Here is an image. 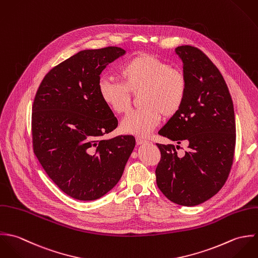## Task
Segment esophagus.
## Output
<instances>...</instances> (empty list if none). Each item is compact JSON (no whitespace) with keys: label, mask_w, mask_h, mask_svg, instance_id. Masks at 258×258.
<instances>
[{"label":"esophagus","mask_w":258,"mask_h":258,"mask_svg":"<svg viewBox=\"0 0 258 258\" xmlns=\"http://www.w3.org/2000/svg\"><path fill=\"white\" fill-rule=\"evenodd\" d=\"M136 142H137L138 145H144V144H147V143H148V140L138 137V138H136Z\"/></svg>","instance_id":"esophagus-1"}]
</instances>
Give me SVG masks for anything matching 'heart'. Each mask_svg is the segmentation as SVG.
<instances>
[{
  "label": "heart",
  "mask_w": 258,
  "mask_h": 258,
  "mask_svg": "<svg viewBox=\"0 0 258 258\" xmlns=\"http://www.w3.org/2000/svg\"><path fill=\"white\" fill-rule=\"evenodd\" d=\"M121 83L103 79L99 95L112 112L126 113L133 97L141 95L142 108L127 114L121 128L124 133L146 137L161 120L171 118L182 107L188 89L183 71L150 53H141L127 60L119 70Z\"/></svg>",
  "instance_id": "b5f03b06"
}]
</instances>
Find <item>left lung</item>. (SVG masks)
Here are the masks:
<instances>
[{
  "mask_svg": "<svg viewBox=\"0 0 258 258\" xmlns=\"http://www.w3.org/2000/svg\"><path fill=\"white\" fill-rule=\"evenodd\" d=\"M183 62L188 89L184 103L158 135L180 145L188 143L185 155L179 146L156 144L160 160L156 184L172 203L201 205L224 185L233 162L236 130L233 103L227 85L205 52L192 46L175 49Z\"/></svg>",
  "mask_w": 258,
  "mask_h": 258,
  "instance_id": "8db88e82",
  "label": "left lung"
}]
</instances>
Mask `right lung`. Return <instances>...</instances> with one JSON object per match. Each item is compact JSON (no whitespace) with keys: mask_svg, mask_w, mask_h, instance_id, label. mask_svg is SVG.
I'll return each instance as SVG.
<instances>
[{"mask_svg":"<svg viewBox=\"0 0 258 258\" xmlns=\"http://www.w3.org/2000/svg\"><path fill=\"white\" fill-rule=\"evenodd\" d=\"M124 52L106 47L74 54L45 76L34 100V153L57 187L79 201L108 192L136 146L133 136L103 139L118 121L100 98V76Z\"/></svg>","mask_w":258,"mask_h":258,"instance_id":"1","label":"right lung"}]
</instances>
